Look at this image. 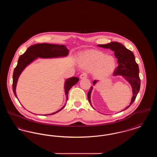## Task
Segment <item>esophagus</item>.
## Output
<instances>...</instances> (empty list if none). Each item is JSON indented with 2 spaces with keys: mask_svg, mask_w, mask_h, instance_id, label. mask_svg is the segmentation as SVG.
<instances>
[{
  "mask_svg": "<svg viewBox=\"0 0 157 157\" xmlns=\"http://www.w3.org/2000/svg\"><path fill=\"white\" fill-rule=\"evenodd\" d=\"M87 78V74L86 73H83L81 75H80V79H85Z\"/></svg>",
  "mask_w": 157,
  "mask_h": 157,
  "instance_id": "obj_1",
  "label": "esophagus"
}]
</instances>
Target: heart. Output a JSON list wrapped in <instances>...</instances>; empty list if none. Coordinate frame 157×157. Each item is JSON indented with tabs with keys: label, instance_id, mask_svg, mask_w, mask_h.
<instances>
[{
	"label": "heart",
	"instance_id": "1",
	"mask_svg": "<svg viewBox=\"0 0 157 157\" xmlns=\"http://www.w3.org/2000/svg\"><path fill=\"white\" fill-rule=\"evenodd\" d=\"M79 64L88 71H93V74L98 78H105L112 74L116 62L112 56H106L98 51L81 53L78 58Z\"/></svg>",
	"mask_w": 157,
	"mask_h": 157
}]
</instances>
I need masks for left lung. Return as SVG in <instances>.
Segmentation results:
<instances>
[{"label": "left lung", "instance_id": "1", "mask_svg": "<svg viewBox=\"0 0 157 157\" xmlns=\"http://www.w3.org/2000/svg\"><path fill=\"white\" fill-rule=\"evenodd\" d=\"M97 46L103 48L110 49L114 52L115 56L117 59L118 67L114 72L113 76H122L132 87V97L129 105L124 109L125 110L134 102L137 94L140 91L141 85V80L139 76V67L135 61L134 55L124 45L117 42H112L108 44L98 45ZM98 81V80H94L92 82L93 85L95 86ZM92 90L93 86H92L88 93V101L92 106V105L90 101V94ZM93 108L95 109L94 108Z\"/></svg>", "mask_w": 157, "mask_h": 157}]
</instances>
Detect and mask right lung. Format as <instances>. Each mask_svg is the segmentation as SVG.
I'll return each mask as SVG.
<instances>
[{
  "label": "right lung",
  "instance_id": "right-lung-1",
  "mask_svg": "<svg viewBox=\"0 0 157 157\" xmlns=\"http://www.w3.org/2000/svg\"><path fill=\"white\" fill-rule=\"evenodd\" d=\"M69 49L67 47L64 45H56V44H37L30 46L29 48L26 50L21 56H20L18 61L17 65L16 67L13 71V85L12 88L15 94V96L17 97L16 88L17 80L23 71L26 68L27 66L30 65L34 60L39 58H57L66 57L69 54ZM79 81V78L78 77H71L66 79L64 85L65 94L67 96V101L68 98V92L71 88L75 85L77 82ZM67 104V103H66ZM65 105L62 108L58 111L53 112L52 113L46 114L44 115H53L56 113H58L63 109L65 106Z\"/></svg>",
  "mask_w": 157,
  "mask_h": 157
}]
</instances>
